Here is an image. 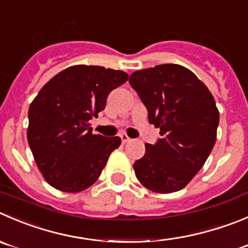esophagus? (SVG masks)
<instances>
[{
    "instance_id": "obj_1",
    "label": "esophagus",
    "mask_w": 248,
    "mask_h": 248,
    "mask_svg": "<svg viewBox=\"0 0 248 248\" xmlns=\"http://www.w3.org/2000/svg\"><path fill=\"white\" fill-rule=\"evenodd\" d=\"M120 139H122V141L124 143L128 142V141H130V138H129V136L126 135V134H120Z\"/></svg>"
}]
</instances>
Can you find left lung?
<instances>
[{
  "instance_id": "obj_1",
  "label": "left lung",
  "mask_w": 248,
  "mask_h": 248,
  "mask_svg": "<svg viewBox=\"0 0 248 248\" xmlns=\"http://www.w3.org/2000/svg\"><path fill=\"white\" fill-rule=\"evenodd\" d=\"M129 84L159 128L161 139L146 143L134 163L145 187L170 193L185 187L203 167L217 140L219 112L206 85L187 68L159 64L133 73Z\"/></svg>"
}]
</instances>
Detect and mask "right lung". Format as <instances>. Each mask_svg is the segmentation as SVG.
<instances>
[{
    "mask_svg": "<svg viewBox=\"0 0 248 248\" xmlns=\"http://www.w3.org/2000/svg\"><path fill=\"white\" fill-rule=\"evenodd\" d=\"M125 72L73 65L52 78L29 107L28 142L45 180L64 192L90 187L119 147L120 138L93 135L89 120L105 109Z\"/></svg>",
    "mask_w": 248,
    "mask_h": 248,
    "instance_id": "1",
    "label": "right lung"
}]
</instances>
